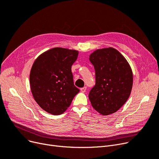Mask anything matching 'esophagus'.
I'll use <instances>...</instances> for the list:
<instances>
[{
    "label": "esophagus",
    "instance_id": "34e87169",
    "mask_svg": "<svg viewBox=\"0 0 159 159\" xmlns=\"http://www.w3.org/2000/svg\"><path fill=\"white\" fill-rule=\"evenodd\" d=\"M86 87H84V88H80V91L82 93H84V92H86Z\"/></svg>",
    "mask_w": 159,
    "mask_h": 159
}]
</instances>
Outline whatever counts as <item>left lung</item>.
<instances>
[{
	"mask_svg": "<svg viewBox=\"0 0 159 159\" xmlns=\"http://www.w3.org/2000/svg\"><path fill=\"white\" fill-rule=\"evenodd\" d=\"M95 70V86L89 99L94 109L102 115L117 111L130 96L133 72L125 57L116 49H98L89 55Z\"/></svg>",
	"mask_w": 159,
	"mask_h": 159,
	"instance_id": "8db88e82",
	"label": "left lung"
}]
</instances>
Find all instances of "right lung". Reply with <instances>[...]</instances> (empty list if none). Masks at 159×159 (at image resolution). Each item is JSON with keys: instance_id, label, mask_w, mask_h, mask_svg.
<instances>
[{"instance_id": "obj_1", "label": "right lung", "mask_w": 159, "mask_h": 159, "mask_svg": "<svg viewBox=\"0 0 159 159\" xmlns=\"http://www.w3.org/2000/svg\"><path fill=\"white\" fill-rule=\"evenodd\" d=\"M79 51L54 48L40 54L30 74L31 93L36 102L46 112L63 113L80 90L75 86L71 66Z\"/></svg>"}]
</instances>
